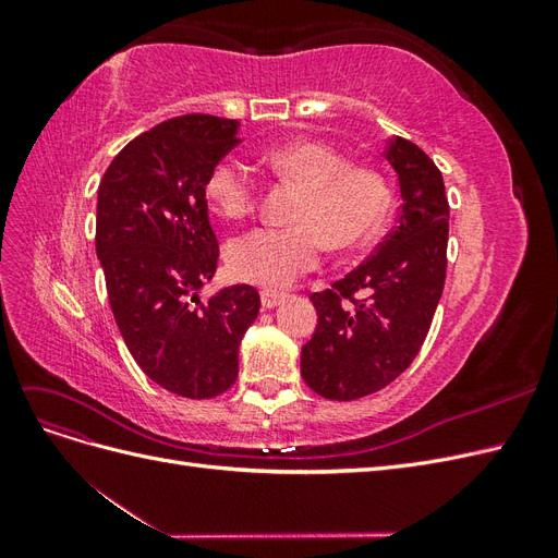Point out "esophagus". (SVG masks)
<instances>
[{"instance_id": "esophagus-1", "label": "esophagus", "mask_w": 558, "mask_h": 558, "mask_svg": "<svg viewBox=\"0 0 558 558\" xmlns=\"http://www.w3.org/2000/svg\"><path fill=\"white\" fill-rule=\"evenodd\" d=\"M283 298H286V293H281V291H269V289H265V291L260 293L263 310H272V307H277Z\"/></svg>"}]
</instances>
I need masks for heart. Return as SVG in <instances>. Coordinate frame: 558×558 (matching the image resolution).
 <instances>
[{
    "mask_svg": "<svg viewBox=\"0 0 558 558\" xmlns=\"http://www.w3.org/2000/svg\"><path fill=\"white\" fill-rule=\"evenodd\" d=\"M281 179L305 189L291 228H258L242 234L228 248L230 272L258 286H289L314 269L326 246L353 248L367 242L391 207L386 179L369 167H349V160L320 142L283 144L265 156ZM214 209L240 221L258 207L260 185L248 165L234 158L218 162L207 179Z\"/></svg>",
    "mask_w": 558,
    "mask_h": 558,
    "instance_id": "b5f03b06",
    "label": "heart"
}]
</instances>
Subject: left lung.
<instances>
[{"mask_svg":"<svg viewBox=\"0 0 558 558\" xmlns=\"http://www.w3.org/2000/svg\"><path fill=\"white\" fill-rule=\"evenodd\" d=\"M396 228L361 267L312 293L318 326L302 347L300 373L314 393L359 400L396 381L424 347L445 291L449 202L442 172L416 144L393 137Z\"/></svg>","mask_w":558,"mask_h":558,"instance_id":"obj_1","label":"left lung"}]
</instances>
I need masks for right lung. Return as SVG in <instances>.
I'll return each instance as SVG.
<instances>
[{"label": "right lung", "instance_id": "add662e5", "mask_svg": "<svg viewBox=\"0 0 558 558\" xmlns=\"http://www.w3.org/2000/svg\"><path fill=\"white\" fill-rule=\"evenodd\" d=\"M240 121L170 118L134 137L99 181L95 246L128 351L170 393L205 400L238 379L260 295L240 283L199 300L218 265L207 179L240 144Z\"/></svg>", "mask_w": 558, "mask_h": 558}]
</instances>
